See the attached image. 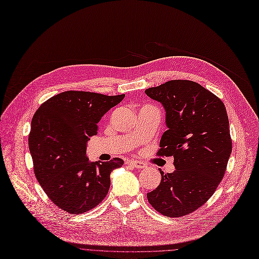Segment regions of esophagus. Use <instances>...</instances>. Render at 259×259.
<instances>
[{
  "mask_svg": "<svg viewBox=\"0 0 259 259\" xmlns=\"http://www.w3.org/2000/svg\"><path fill=\"white\" fill-rule=\"evenodd\" d=\"M129 164H130L131 166L135 167V168H145V167H147L146 163H144V162L137 161V160H131V161H129Z\"/></svg>",
  "mask_w": 259,
  "mask_h": 259,
  "instance_id": "1",
  "label": "esophagus"
}]
</instances>
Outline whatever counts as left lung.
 Instances as JSON below:
<instances>
[{
    "label": "left lung",
    "instance_id": "1",
    "mask_svg": "<svg viewBox=\"0 0 259 259\" xmlns=\"http://www.w3.org/2000/svg\"><path fill=\"white\" fill-rule=\"evenodd\" d=\"M145 94L161 103L167 130L159 156H173L175 170H160V185L148 202L166 217H183L203 206L223 179L232 154L229 121L224 103L202 85L173 80Z\"/></svg>",
    "mask_w": 259,
    "mask_h": 259
}]
</instances>
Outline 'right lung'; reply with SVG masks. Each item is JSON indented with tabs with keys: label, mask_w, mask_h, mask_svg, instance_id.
<instances>
[{
	"label": "right lung",
	"mask_w": 259,
	"mask_h": 259,
	"mask_svg": "<svg viewBox=\"0 0 259 259\" xmlns=\"http://www.w3.org/2000/svg\"><path fill=\"white\" fill-rule=\"evenodd\" d=\"M123 98L68 91L53 96L34 114L28 147L35 175L48 197L64 211L86 212L107 196L112 170L123 161L91 162L86 148L90 138L97 135L101 117Z\"/></svg>",
	"instance_id": "add662e5"
}]
</instances>
